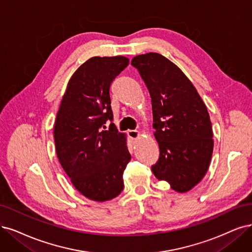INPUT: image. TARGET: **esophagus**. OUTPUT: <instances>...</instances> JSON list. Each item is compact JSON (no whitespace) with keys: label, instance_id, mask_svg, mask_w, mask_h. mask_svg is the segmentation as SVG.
<instances>
[{"label":"esophagus","instance_id":"obj_1","mask_svg":"<svg viewBox=\"0 0 252 252\" xmlns=\"http://www.w3.org/2000/svg\"><path fill=\"white\" fill-rule=\"evenodd\" d=\"M127 135H128L129 138L137 139V138H139V136H140V132L136 131V129H128V131H127Z\"/></svg>","mask_w":252,"mask_h":252}]
</instances>
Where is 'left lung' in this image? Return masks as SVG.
I'll list each match as a JSON object with an SVG mask.
<instances>
[{
  "instance_id": "8db88e82",
  "label": "left lung",
  "mask_w": 252,
  "mask_h": 252,
  "mask_svg": "<svg viewBox=\"0 0 252 252\" xmlns=\"http://www.w3.org/2000/svg\"><path fill=\"white\" fill-rule=\"evenodd\" d=\"M131 64L150 91L160 158L152 166L159 181L184 193L206 175L213 154L208 109L185 73L158 53L138 55Z\"/></svg>"
}]
</instances>
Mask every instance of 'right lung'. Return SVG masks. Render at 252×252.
<instances>
[{
	"instance_id": "1",
	"label": "right lung",
	"mask_w": 252,
	"mask_h": 252,
	"mask_svg": "<svg viewBox=\"0 0 252 252\" xmlns=\"http://www.w3.org/2000/svg\"><path fill=\"white\" fill-rule=\"evenodd\" d=\"M127 65L124 56L92 57L83 63L67 84L55 121L56 153L62 168L74 188L94 201L118 196L131 160L126 134L112 123L109 92Z\"/></svg>"
}]
</instances>
